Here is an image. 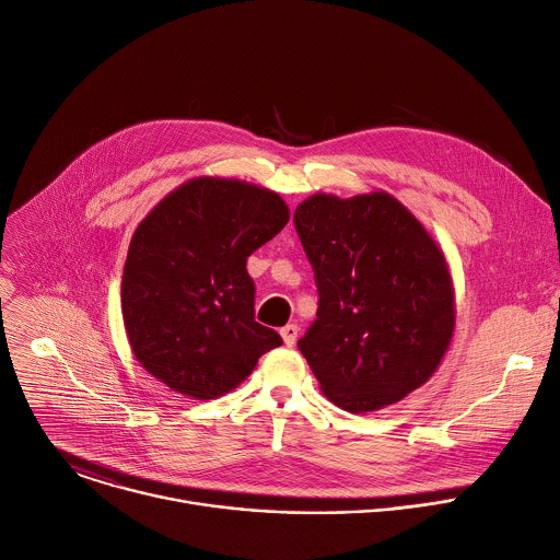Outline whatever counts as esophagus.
<instances>
[{"label": "esophagus", "mask_w": 560, "mask_h": 560, "mask_svg": "<svg viewBox=\"0 0 560 560\" xmlns=\"http://www.w3.org/2000/svg\"><path fill=\"white\" fill-rule=\"evenodd\" d=\"M298 332H300L298 324H287V326H282V328H280V335H282V340H284V345H287V347H293V345H295V340H298Z\"/></svg>", "instance_id": "obj_1"}]
</instances>
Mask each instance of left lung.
Masks as SVG:
<instances>
[{
  "mask_svg": "<svg viewBox=\"0 0 560 560\" xmlns=\"http://www.w3.org/2000/svg\"><path fill=\"white\" fill-rule=\"evenodd\" d=\"M317 317L300 338L322 393L349 412L397 404L430 380L455 330L443 252L390 194H313L295 207Z\"/></svg>",
  "mask_w": 560,
  "mask_h": 560,
  "instance_id": "8db88e82",
  "label": "left lung"
}]
</instances>
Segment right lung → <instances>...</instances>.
<instances>
[{"label": "right lung", "mask_w": 560, "mask_h": 560, "mask_svg": "<svg viewBox=\"0 0 560 560\" xmlns=\"http://www.w3.org/2000/svg\"><path fill=\"white\" fill-rule=\"evenodd\" d=\"M289 222L271 189L200 176L137 228L121 280L128 340L141 366L194 399H215L282 345L256 322L247 258Z\"/></svg>", "instance_id": "1"}]
</instances>
